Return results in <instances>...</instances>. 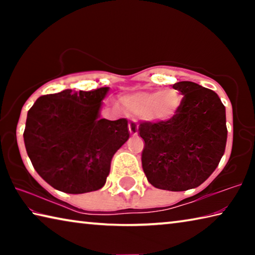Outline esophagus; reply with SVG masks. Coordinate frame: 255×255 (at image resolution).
Returning <instances> with one entry per match:
<instances>
[{"mask_svg":"<svg viewBox=\"0 0 255 255\" xmlns=\"http://www.w3.org/2000/svg\"><path fill=\"white\" fill-rule=\"evenodd\" d=\"M128 128H129V132H130L132 136L138 135V125L135 122L129 123Z\"/></svg>","mask_w":255,"mask_h":255,"instance_id":"34e87169","label":"esophagus"}]
</instances>
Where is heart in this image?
Returning <instances> with one entry per match:
<instances>
[{
    "instance_id": "obj_1",
    "label": "heart",
    "mask_w": 255,
    "mask_h": 255,
    "mask_svg": "<svg viewBox=\"0 0 255 255\" xmlns=\"http://www.w3.org/2000/svg\"><path fill=\"white\" fill-rule=\"evenodd\" d=\"M122 105L130 116L146 117L155 122H167L178 114L181 98L173 90L161 92L138 91L123 97Z\"/></svg>"
}]
</instances>
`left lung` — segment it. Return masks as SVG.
I'll list each match as a JSON object with an SVG mask.
<instances>
[{
    "mask_svg": "<svg viewBox=\"0 0 255 255\" xmlns=\"http://www.w3.org/2000/svg\"><path fill=\"white\" fill-rule=\"evenodd\" d=\"M183 96L167 122L141 123L145 141L141 165L148 182L169 191L199 187L213 174L225 153L226 109L214 91L193 82L173 84Z\"/></svg>",
    "mask_w": 255,
    "mask_h": 255,
    "instance_id": "1",
    "label": "left lung"
}]
</instances>
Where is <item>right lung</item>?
<instances>
[{
	"label": "right lung",
	"instance_id": "obj_1",
	"mask_svg": "<svg viewBox=\"0 0 255 255\" xmlns=\"http://www.w3.org/2000/svg\"><path fill=\"white\" fill-rule=\"evenodd\" d=\"M109 88L40 97L28 111L23 139L34 170L59 191L101 189L111 159L129 138L128 122L100 118Z\"/></svg>",
	"mask_w": 255,
	"mask_h": 255
}]
</instances>
